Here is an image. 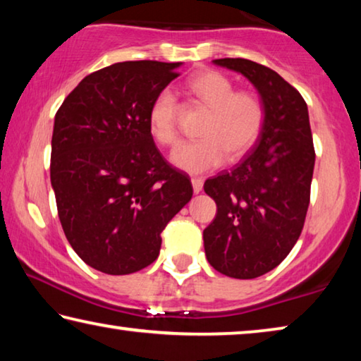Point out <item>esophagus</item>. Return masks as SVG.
Returning a JSON list of instances; mask_svg holds the SVG:
<instances>
[{
    "mask_svg": "<svg viewBox=\"0 0 361 361\" xmlns=\"http://www.w3.org/2000/svg\"><path fill=\"white\" fill-rule=\"evenodd\" d=\"M191 183H192V189H194L195 194H199L200 191H202V188H204V180L202 178H199V176H194Z\"/></svg>",
    "mask_w": 361,
    "mask_h": 361,
    "instance_id": "1",
    "label": "esophagus"
}]
</instances>
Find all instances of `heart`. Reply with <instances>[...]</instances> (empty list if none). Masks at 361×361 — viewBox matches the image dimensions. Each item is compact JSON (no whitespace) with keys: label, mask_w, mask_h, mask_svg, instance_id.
I'll use <instances>...</instances> for the list:
<instances>
[{"label":"heart","mask_w":361,"mask_h":361,"mask_svg":"<svg viewBox=\"0 0 361 361\" xmlns=\"http://www.w3.org/2000/svg\"><path fill=\"white\" fill-rule=\"evenodd\" d=\"M185 92L195 105L210 109L197 142L180 146L172 162L189 173H205L229 159H239L258 143L266 124V105L253 90H235L234 82L216 70L189 76ZM178 102L172 90L164 89L151 103L148 121L152 138L161 146L175 148L180 142Z\"/></svg>","instance_id":"1"}]
</instances>
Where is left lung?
Wrapping results in <instances>:
<instances>
[{
	"label": "left lung",
	"instance_id": "1",
	"mask_svg": "<svg viewBox=\"0 0 361 361\" xmlns=\"http://www.w3.org/2000/svg\"><path fill=\"white\" fill-rule=\"evenodd\" d=\"M248 78L266 105L255 148L231 172L205 181L216 216L204 231L205 255L218 272L256 279L282 262L298 242L310 202L315 149L302 95L267 66L216 59Z\"/></svg>",
	"mask_w": 361,
	"mask_h": 361
}]
</instances>
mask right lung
Returning <instances> with one entry per match:
<instances>
[{
    "mask_svg": "<svg viewBox=\"0 0 361 361\" xmlns=\"http://www.w3.org/2000/svg\"><path fill=\"white\" fill-rule=\"evenodd\" d=\"M180 65L105 66L85 76L56 114L51 183L60 223L79 258L109 276L154 262L162 231L192 197L191 180L161 154L148 121Z\"/></svg>",
    "mask_w": 361,
    "mask_h": 361,
    "instance_id": "add662e5",
    "label": "right lung"
}]
</instances>
